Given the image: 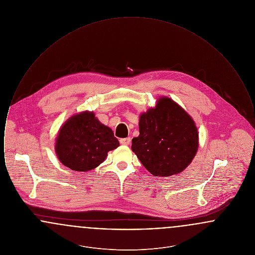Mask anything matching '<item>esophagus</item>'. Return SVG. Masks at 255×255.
Listing matches in <instances>:
<instances>
[{
  "mask_svg": "<svg viewBox=\"0 0 255 255\" xmlns=\"http://www.w3.org/2000/svg\"><path fill=\"white\" fill-rule=\"evenodd\" d=\"M120 142L122 145H129L131 143V138L130 137H125V138H121Z\"/></svg>",
  "mask_w": 255,
  "mask_h": 255,
  "instance_id": "esophagus-1",
  "label": "esophagus"
}]
</instances>
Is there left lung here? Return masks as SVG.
Instances as JSON below:
<instances>
[{
    "mask_svg": "<svg viewBox=\"0 0 255 255\" xmlns=\"http://www.w3.org/2000/svg\"><path fill=\"white\" fill-rule=\"evenodd\" d=\"M139 135L132 150L154 176L169 177L185 169L198 150L199 134L191 117L168 97L139 118Z\"/></svg>",
    "mask_w": 255,
    "mask_h": 255,
    "instance_id": "8db88e82",
    "label": "left lung"
}]
</instances>
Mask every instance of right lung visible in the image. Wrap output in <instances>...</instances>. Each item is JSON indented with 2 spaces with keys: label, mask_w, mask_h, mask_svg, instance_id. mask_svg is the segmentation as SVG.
Masks as SVG:
<instances>
[{
  "label": "right lung",
  "mask_w": 255,
  "mask_h": 255,
  "mask_svg": "<svg viewBox=\"0 0 255 255\" xmlns=\"http://www.w3.org/2000/svg\"><path fill=\"white\" fill-rule=\"evenodd\" d=\"M114 132L95 117L83 112L70 118L59 130L55 152L61 162L73 171L86 172L97 167L108 152L119 147Z\"/></svg>",
  "instance_id": "obj_1"
}]
</instances>
